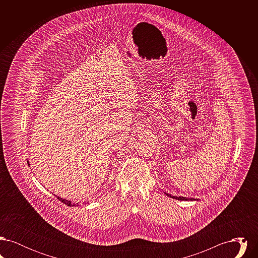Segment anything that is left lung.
<instances>
[{"mask_svg": "<svg viewBox=\"0 0 258 258\" xmlns=\"http://www.w3.org/2000/svg\"><path fill=\"white\" fill-rule=\"evenodd\" d=\"M164 194L167 197H171V198H174V199H177V200H184V201H196V200H198L197 198H192V197H172L171 195H169V194H166V192H164Z\"/></svg>", "mask_w": 258, "mask_h": 258, "instance_id": "1", "label": "left lung"}]
</instances>
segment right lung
Returning <instances> with one entry per match:
<instances>
[{
	"instance_id": "obj_1",
	"label": "right lung",
	"mask_w": 258,
	"mask_h": 258,
	"mask_svg": "<svg viewBox=\"0 0 258 258\" xmlns=\"http://www.w3.org/2000/svg\"><path fill=\"white\" fill-rule=\"evenodd\" d=\"M27 162H28V165H30V162H29V160H27ZM55 197H57L61 202H62L63 204H66L67 206H70V207H72V206H75V204L74 203H72V201H70V200H68V199H64V198H61L60 197H57V196H55ZM78 206V205H77Z\"/></svg>"
}]
</instances>
